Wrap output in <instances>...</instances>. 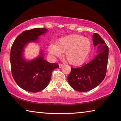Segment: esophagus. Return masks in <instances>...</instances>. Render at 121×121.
<instances>
[{"label":"esophagus","mask_w":121,"mask_h":121,"mask_svg":"<svg viewBox=\"0 0 121 121\" xmlns=\"http://www.w3.org/2000/svg\"><path fill=\"white\" fill-rule=\"evenodd\" d=\"M63 66V65L62 64H61V63H60V64L59 65V68H62Z\"/></svg>","instance_id":"esophagus-1"}]
</instances>
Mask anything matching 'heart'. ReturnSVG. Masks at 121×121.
<instances>
[{
    "mask_svg": "<svg viewBox=\"0 0 121 121\" xmlns=\"http://www.w3.org/2000/svg\"><path fill=\"white\" fill-rule=\"evenodd\" d=\"M91 42L89 39L80 35L72 34L63 37L56 44H50L49 53L60 56L65 53V58L72 65H78L84 62L91 52Z\"/></svg>",
    "mask_w": 121,
    "mask_h": 121,
    "instance_id": "1",
    "label": "heart"
}]
</instances>
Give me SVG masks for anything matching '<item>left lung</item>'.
Here are the masks:
<instances>
[{"mask_svg":"<svg viewBox=\"0 0 121 121\" xmlns=\"http://www.w3.org/2000/svg\"><path fill=\"white\" fill-rule=\"evenodd\" d=\"M94 47H97V54L93 60L80 68H71L68 80L72 88L77 91H91L100 84L106 73L108 48L97 33L93 35Z\"/></svg>","mask_w":121,"mask_h":121,"instance_id":"obj_1","label":"left lung"}]
</instances>
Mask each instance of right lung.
Here are the masks:
<instances>
[{
  "instance_id": "right-lung-1",
  "label": "right lung",
  "mask_w": 121,
  "mask_h": 121,
  "mask_svg": "<svg viewBox=\"0 0 121 121\" xmlns=\"http://www.w3.org/2000/svg\"><path fill=\"white\" fill-rule=\"evenodd\" d=\"M46 28H36L25 30L17 36L10 51L11 70L13 78L21 88L36 93L49 84L53 70L58 63H51L44 59L42 51L35 59L26 60L24 57L25 47L28 43L38 41L39 36L47 32Z\"/></svg>"
}]
</instances>
